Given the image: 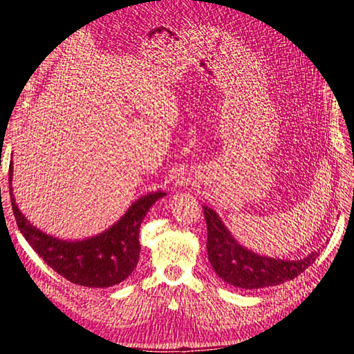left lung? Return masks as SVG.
Wrapping results in <instances>:
<instances>
[{"label": "left lung", "instance_id": "left-lung-1", "mask_svg": "<svg viewBox=\"0 0 354 354\" xmlns=\"http://www.w3.org/2000/svg\"><path fill=\"white\" fill-rule=\"evenodd\" d=\"M207 220V251L212 269L221 279L242 289H260L292 281L313 264L317 252L299 260H281L257 254L242 246L224 226L218 214L203 205Z\"/></svg>", "mask_w": 354, "mask_h": 354}]
</instances>
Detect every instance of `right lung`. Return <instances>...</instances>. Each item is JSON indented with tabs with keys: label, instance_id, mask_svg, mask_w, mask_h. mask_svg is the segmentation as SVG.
I'll return each mask as SVG.
<instances>
[{
	"label": "right lung",
	"instance_id": "1",
	"mask_svg": "<svg viewBox=\"0 0 354 354\" xmlns=\"http://www.w3.org/2000/svg\"><path fill=\"white\" fill-rule=\"evenodd\" d=\"M13 167L8 169L10 199L20 233L53 270L72 283L88 288H109L133 273L140 257V224L153 203L165 192H153L137 199L108 230L82 241H63L41 232L17 208L12 189Z\"/></svg>",
	"mask_w": 354,
	"mask_h": 354
}]
</instances>
